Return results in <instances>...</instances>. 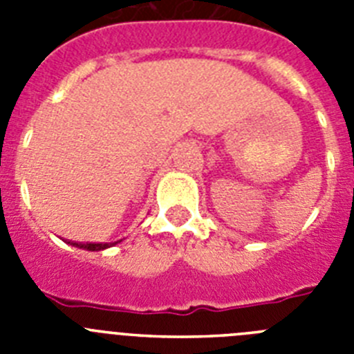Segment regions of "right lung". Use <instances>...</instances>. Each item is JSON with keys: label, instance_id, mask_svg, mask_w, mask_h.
Segmentation results:
<instances>
[{"label": "right lung", "instance_id": "right-lung-1", "mask_svg": "<svg viewBox=\"0 0 354 354\" xmlns=\"http://www.w3.org/2000/svg\"><path fill=\"white\" fill-rule=\"evenodd\" d=\"M68 243H71V241H68ZM117 243H74V241H72V246H76V248H83V250H90V252H99V250L109 248V246L117 245Z\"/></svg>", "mask_w": 354, "mask_h": 354}]
</instances>
